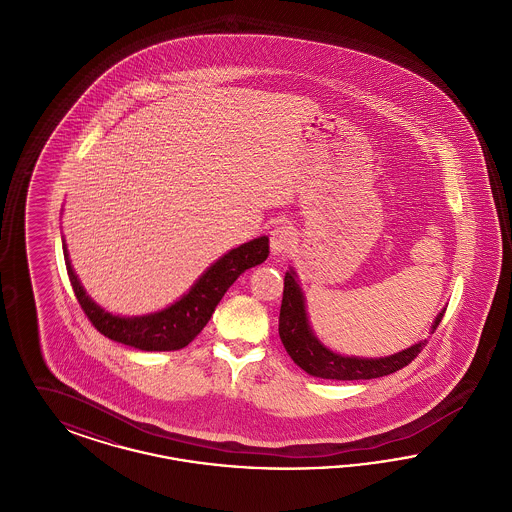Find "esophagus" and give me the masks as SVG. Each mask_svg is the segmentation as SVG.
I'll use <instances>...</instances> for the list:
<instances>
[{"label":"esophagus","mask_w":512,"mask_h":512,"mask_svg":"<svg viewBox=\"0 0 512 512\" xmlns=\"http://www.w3.org/2000/svg\"><path fill=\"white\" fill-rule=\"evenodd\" d=\"M295 242V232L288 224H278L270 230V251L274 255H284Z\"/></svg>","instance_id":"obj_1"}]
</instances>
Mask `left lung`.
<instances>
[{
  "label": "left lung",
  "instance_id": "8db88e82",
  "mask_svg": "<svg viewBox=\"0 0 512 512\" xmlns=\"http://www.w3.org/2000/svg\"><path fill=\"white\" fill-rule=\"evenodd\" d=\"M443 313L445 309L434 320L432 334L438 328ZM278 332L293 363L303 368L307 374L326 378V380H370V378L388 376L391 372H397L403 366L413 363L414 357H418V353L426 345V340L418 341L399 353H393L390 357H380V359L345 357L330 351L326 345L320 343L309 324L305 297L299 288L297 274L293 268L286 272V278H284V297H282L280 318H278Z\"/></svg>",
  "mask_w": 512,
  "mask_h": 512
}]
</instances>
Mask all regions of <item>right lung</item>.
Instances as JSON below:
<instances>
[{
  "label": "right lung",
  "instance_id": "1",
  "mask_svg": "<svg viewBox=\"0 0 512 512\" xmlns=\"http://www.w3.org/2000/svg\"><path fill=\"white\" fill-rule=\"evenodd\" d=\"M63 255L74 295L84 315L105 338L142 351H176L186 347L205 328L222 295L242 272L267 261L268 238L261 236L228 251L199 276L190 292L182 295L171 307L144 317H119L101 309L74 274L65 244Z\"/></svg>",
  "mask_w": 512,
  "mask_h": 512
}]
</instances>
